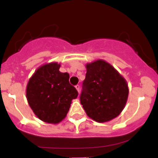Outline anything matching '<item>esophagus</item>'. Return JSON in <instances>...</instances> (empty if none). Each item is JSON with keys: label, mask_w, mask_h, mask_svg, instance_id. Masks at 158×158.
Wrapping results in <instances>:
<instances>
[{"label": "esophagus", "mask_w": 158, "mask_h": 158, "mask_svg": "<svg viewBox=\"0 0 158 158\" xmlns=\"http://www.w3.org/2000/svg\"><path fill=\"white\" fill-rule=\"evenodd\" d=\"M75 88H76V89L77 90L78 93H79V91H80V87H79V85H76V86H75Z\"/></svg>", "instance_id": "1"}]
</instances>
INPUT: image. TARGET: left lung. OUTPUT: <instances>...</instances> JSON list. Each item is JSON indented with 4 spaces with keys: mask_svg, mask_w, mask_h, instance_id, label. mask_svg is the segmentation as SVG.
Masks as SVG:
<instances>
[{
    "mask_svg": "<svg viewBox=\"0 0 158 158\" xmlns=\"http://www.w3.org/2000/svg\"><path fill=\"white\" fill-rule=\"evenodd\" d=\"M80 102L87 115L106 123L120 114L128 100V86L124 77L103 59L87 63Z\"/></svg>",
    "mask_w": 158,
    "mask_h": 158,
    "instance_id": "8db88e82",
    "label": "left lung"
}]
</instances>
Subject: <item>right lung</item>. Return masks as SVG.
<instances>
[{
  "mask_svg": "<svg viewBox=\"0 0 158 158\" xmlns=\"http://www.w3.org/2000/svg\"><path fill=\"white\" fill-rule=\"evenodd\" d=\"M60 63H46L39 67L29 79L26 88L27 102L41 121L58 124L66 117L72 100L78 92L69 83L68 73L59 71Z\"/></svg>",
  "mask_w": 158,
  "mask_h": 158,
  "instance_id": "1",
  "label": "right lung"
}]
</instances>
